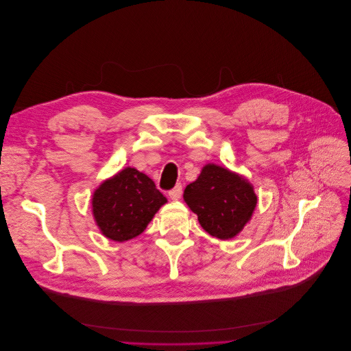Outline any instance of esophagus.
I'll return each instance as SVG.
<instances>
[{
    "mask_svg": "<svg viewBox=\"0 0 351 351\" xmlns=\"http://www.w3.org/2000/svg\"><path fill=\"white\" fill-rule=\"evenodd\" d=\"M181 193H182V186L178 184L176 185V188H173L170 192H169V197L171 200H178L181 197Z\"/></svg>",
    "mask_w": 351,
    "mask_h": 351,
    "instance_id": "1",
    "label": "esophagus"
}]
</instances>
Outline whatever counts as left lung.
Returning <instances> with one entry per match:
<instances>
[{"mask_svg": "<svg viewBox=\"0 0 351 351\" xmlns=\"http://www.w3.org/2000/svg\"><path fill=\"white\" fill-rule=\"evenodd\" d=\"M184 200L202 228L221 241L232 239L250 221L257 204L253 185L227 167L207 163L186 185Z\"/></svg>", "mask_w": 351, "mask_h": 351, "instance_id": "obj_1", "label": "left lung"}]
</instances>
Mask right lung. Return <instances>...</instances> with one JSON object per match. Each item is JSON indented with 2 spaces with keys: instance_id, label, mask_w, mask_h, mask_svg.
I'll return each instance as SVG.
<instances>
[{
  "instance_id": "add662e5",
  "label": "right lung",
  "mask_w": 351,
  "mask_h": 351,
  "mask_svg": "<svg viewBox=\"0 0 351 351\" xmlns=\"http://www.w3.org/2000/svg\"><path fill=\"white\" fill-rule=\"evenodd\" d=\"M165 203L167 199L155 182L134 167H125L102 181L91 199L98 230L114 242L141 235Z\"/></svg>"
}]
</instances>
